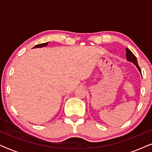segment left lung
<instances>
[{
    "mask_svg": "<svg viewBox=\"0 0 152 152\" xmlns=\"http://www.w3.org/2000/svg\"><path fill=\"white\" fill-rule=\"evenodd\" d=\"M126 59H127L129 61H131V62H132L133 64H134L135 65H136V67L138 68L139 71L141 72V70L140 68V66H139L138 64V61H137V59H136V56H135L134 54L132 53V51H131L128 48H126Z\"/></svg>",
    "mask_w": 152,
    "mask_h": 152,
    "instance_id": "left-lung-1",
    "label": "left lung"
}]
</instances>
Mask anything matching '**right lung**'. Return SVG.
Instances as JSON below:
<instances>
[{
	"instance_id": "right-lung-1",
	"label": "right lung",
	"mask_w": 152,
	"mask_h": 152,
	"mask_svg": "<svg viewBox=\"0 0 152 152\" xmlns=\"http://www.w3.org/2000/svg\"><path fill=\"white\" fill-rule=\"evenodd\" d=\"M48 42L44 43H41V44H38V45H35V46L34 47V48H41L43 46H46V45H48Z\"/></svg>"
}]
</instances>
